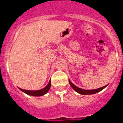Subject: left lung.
<instances>
[{
  "label": "left lung",
  "instance_id": "left-lung-1",
  "mask_svg": "<svg viewBox=\"0 0 123 123\" xmlns=\"http://www.w3.org/2000/svg\"><path fill=\"white\" fill-rule=\"evenodd\" d=\"M68 81H69L70 84V86H72V87L74 90L76 92H77V93H79L80 94H82V95H87V94H96L98 92H100V91L102 90L103 89H104L105 87L107 86V85L103 87H100L97 88V89H94V90H83L81 89V88L77 87V86L73 84V83L71 82L70 80H68Z\"/></svg>",
  "mask_w": 123,
  "mask_h": 123
}]
</instances>
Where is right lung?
Here are the masks:
<instances>
[{
	"instance_id": "right-lung-1",
	"label": "right lung",
	"mask_w": 123,
	"mask_h": 123,
	"mask_svg": "<svg viewBox=\"0 0 123 123\" xmlns=\"http://www.w3.org/2000/svg\"><path fill=\"white\" fill-rule=\"evenodd\" d=\"M51 86V80L49 81V83H48L47 86L44 88H43V89L39 90H35V91H31V90H26L22 89V88H19L22 92H24L27 94L30 95V96H42L44 95L45 94L47 93V92L49 91V90L50 89Z\"/></svg>"
}]
</instances>
